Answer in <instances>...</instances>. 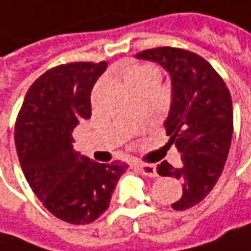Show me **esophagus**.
<instances>
[{"label":"esophagus","mask_w":251,"mask_h":251,"mask_svg":"<svg viewBox=\"0 0 251 251\" xmlns=\"http://www.w3.org/2000/svg\"><path fill=\"white\" fill-rule=\"evenodd\" d=\"M138 168L145 176H149V177H156L157 176L156 166L152 165V163H140V165H138Z\"/></svg>","instance_id":"obj_1"}]
</instances>
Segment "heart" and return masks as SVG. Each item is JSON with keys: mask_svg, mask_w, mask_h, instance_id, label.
I'll return each mask as SVG.
<instances>
[{"mask_svg": "<svg viewBox=\"0 0 251 251\" xmlns=\"http://www.w3.org/2000/svg\"><path fill=\"white\" fill-rule=\"evenodd\" d=\"M155 69L151 67H145V65H135V67H130L127 68L125 71V75H124V79L125 82L133 81V79H136V78H140V76H143V75H148V74H151V72H153Z\"/></svg>", "mask_w": 251, "mask_h": 251, "instance_id": "b5f03b06", "label": "heart"}]
</instances>
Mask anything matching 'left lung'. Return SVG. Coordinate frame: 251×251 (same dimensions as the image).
Here are the masks:
<instances>
[{
	"label": "left lung",
	"instance_id": "8db88e82",
	"mask_svg": "<svg viewBox=\"0 0 251 251\" xmlns=\"http://www.w3.org/2000/svg\"><path fill=\"white\" fill-rule=\"evenodd\" d=\"M159 62L172 78V106L165 129L182 153V166L168 160L157 166L160 176L183 182V195L175 210L199 204L217 183L233 135L231 96L223 78L204 58L187 50L160 47L136 53Z\"/></svg>",
	"mask_w": 251,
	"mask_h": 251
}]
</instances>
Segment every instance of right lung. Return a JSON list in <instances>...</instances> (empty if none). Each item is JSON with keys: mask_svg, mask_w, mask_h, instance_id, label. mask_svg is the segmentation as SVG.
I'll return each mask as SVG.
<instances>
[{"mask_svg": "<svg viewBox=\"0 0 251 251\" xmlns=\"http://www.w3.org/2000/svg\"><path fill=\"white\" fill-rule=\"evenodd\" d=\"M108 64L69 62L34 82L15 122V148L42 204L71 225H88L109 207L124 162L98 163L74 149L72 130L92 115L91 92Z\"/></svg>", "mask_w": 251, "mask_h": 251, "instance_id": "1", "label": "right lung"}]
</instances>
